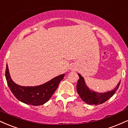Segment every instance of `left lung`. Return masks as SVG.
<instances>
[{
	"mask_svg": "<svg viewBox=\"0 0 128 128\" xmlns=\"http://www.w3.org/2000/svg\"><path fill=\"white\" fill-rule=\"evenodd\" d=\"M78 76L79 79L78 80L76 90L84 102L89 105H98L106 102L114 94L120 84V82H119L117 87L111 92H105V93H98L90 90L86 85L82 76L79 74H78Z\"/></svg>",
	"mask_w": 128,
	"mask_h": 128,
	"instance_id": "8db88e82",
	"label": "left lung"
}]
</instances>
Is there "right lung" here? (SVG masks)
I'll return each mask as SVG.
<instances>
[{
  "instance_id": "obj_1",
  "label": "right lung",
  "mask_w": 128,
  "mask_h": 128,
  "mask_svg": "<svg viewBox=\"0 0 128 128\" xmlns=\"http://www.w3.org/2000/svg\"><path fill=\"white\" fill-rule=\"evenodd\" d=\"M64 75L62 74L56 76L48 82L39 86H23L16 84L12 81L7 65L5 71L7 84L14 96L20 102L34 106L43 105L48 102L57 89Z\"/></svg>"
}]
</instances>
